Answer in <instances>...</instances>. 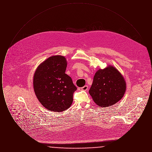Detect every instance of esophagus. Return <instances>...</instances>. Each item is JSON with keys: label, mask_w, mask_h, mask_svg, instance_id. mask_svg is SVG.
<instances>
[{"label": "esophagus", "mask_w": 152, "mask_h": 152, "mask_svg": "<svg viewBox=\"0 0 152 152\" xmlns=\"http://www.w3.org/2000/svg\"><path fill=\"white\" fill-rule=\"evenodd\" d=\"M88 86H84V87L79 88V90H83V91H87V89H88Z\"/></svg>", "instance_id": "obj_1"}]
</instances>
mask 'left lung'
<instances>
[{"label": "left lung", "instance_id": "left-lung-1", "mask_svg": "<svg viewBox=\"0 0 152 152\" xmlns=\"http://www.w3.org/2000/svg\"><path fill=\"white\" fill-rule=\"evenodd\" d=\"M125 91L126 82L122 75L109 65L95 73L89 93L97 105L105 108L121 100Z\"/></svg>", "mask_w": 152, "mask_h": 152}]
</instances>
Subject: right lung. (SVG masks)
Masks as SVG:
<instances>
[{
	"label": "right lung",
	"mask_w": 152,
	"mask_h": 152,
	"mask_svg": "<svg viewBox=\"0 0 152 152\" xmlns=\"http://www.w3.org/2000/svg\"><path fill=\"white\" fill-rule=\"evenodd\" d=\"M65 57L52 56L38 66L34 76V89L37 99L48 110L62 112L69 108L77 88L65 74Z\"/></svg>",
	"instance_id": "add662e5"
}]
</instances>
